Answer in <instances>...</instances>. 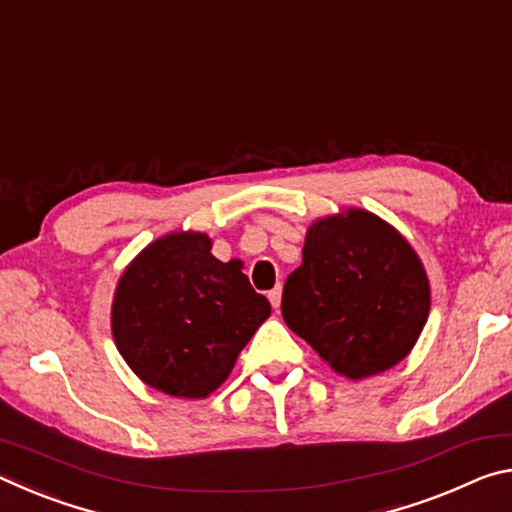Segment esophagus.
<instances>
[{
	"label": "esophagus",
	"mask_w": 512,
	"mask_h": 512,
	"mask_svg": "<svg viewBox=\"0 0 512 512\" xmlns=\"http://www.w3.org/2000/svg\"><path fill=\"white\" fill-rule=\"evenodd\" d=\"M268 300H271L273 309H280V302H282V287H280V284H277L275 289L268 291Z\"/></svg>",
	"instance_id": "obj_1"
}]
</instances>
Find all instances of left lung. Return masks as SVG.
Segmentation results:
<instances>
[{
	"instance_id": "left-lung-1",
	"label": "left lung",
	"mask_w": 512,
	"mask_h": 512,
	"mask_svg": "<svg viewBox=\"0 0 512 512\" xmlns=\"http://www.w3.org/2000/svg\"><path fill=\"white\" fill-rule=\"evenodd\" d=\"M429 280L393 225L366 210L311 223L287 277L282 316L339 375L372 377L400 363L429 316Z\"/></svg>"
}]
</instances>
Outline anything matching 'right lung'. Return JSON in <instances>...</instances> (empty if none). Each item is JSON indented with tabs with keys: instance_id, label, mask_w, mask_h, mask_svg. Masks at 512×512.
Wrapping results in <instances>:
<instances>
[{
	"instance_id": "add662e5",
	"label": "right lung",
	"mask_w": 512,
	"mask_h": 512,
	"mask_svg": "<svg viewBox=\"0 0 512 512\" xmlns=\"http://www.w3.org/2000/svg\"><path fill=\"white\" fill-rule=\"evenodd\" d=\"M203 232H171L121 275L112 336L128 366L155 391L201 400L235 368L271 316L237 259L219 262Z\"/></svg>"
}]
</instances>
